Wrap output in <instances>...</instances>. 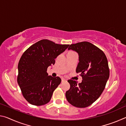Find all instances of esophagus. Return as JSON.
Here are the masks:
<instances>
[{"instance_id":"esophagus-1","label":"esophagus","mask_w":126,"mask_h":126,"mask_svg":"<svg viewBox=\"0 0 126 126\" xmlns=\"http://www.w3.org/2000/svg\"><path fill=\"white\" fill-rule=\"evenodd\" d=\"M66 80H67L65 79L64 78H62V82H64V81H66Z\"/></svg>"}]
</instances>
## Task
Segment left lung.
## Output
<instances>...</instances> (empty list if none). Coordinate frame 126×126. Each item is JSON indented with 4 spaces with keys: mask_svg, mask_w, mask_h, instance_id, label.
Segmentation results:
<instances>
[{
    "mask_svg": "<svg viewBox=\"0 0 126 126\" xmlns=\"http://www.w3.org/2000/svg\"><path fill=\"white\" fill-rule=\"evenodd\" d=\"M70 49L78 54L76 72L80 73L82 82L78 84L76 80H68L71 87L65 97L72 106L85 108L96 101L105 88L110 77L108 61L103 51L88 42L71 44Z\"/></svg>",
    "mask_w": 126,
    "mask_h": 126,
    "instance_id": "obj_1",
    "label": "left lung"
}]
</instances>
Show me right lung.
I'll use <instances>...</instances> for the list:
<instances>
[{
    "label": "right lung",
    "instance_id": "obj_1",
    "mask_svg": "<svg viewBox=\"0 0 126 126\" xmlns=\"http://www.w3.org/2000/svg\"><path fill=\"white\" fill-rule=\"evenodd\" d=\"M69 46L42 39L23 53L18 65L17 81L23 95L29 103L42 106L50 101L61 79L49 76L47 68L54 64L55 59Z\"/></svg>",
    "mask_w": 126,
    "mask_h": 126
}]
</instances>
